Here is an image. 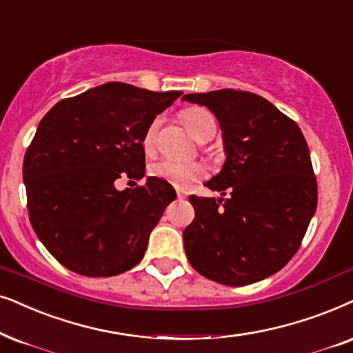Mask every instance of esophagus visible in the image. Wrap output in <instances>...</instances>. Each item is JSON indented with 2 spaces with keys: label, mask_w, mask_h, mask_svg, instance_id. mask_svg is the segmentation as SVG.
I'll list each match as a JSON object with an SVG mask.
<instances>
[{
  "label": "esophagus",
  "mask_w": 353,
  "mask_h": 353,
  "mask_svg": "<svg viewBox=\"0 0 353 353\" xmlns=\"http://www.w3.org/2000/svg\"><path fill=\"white\" fill-rule=\"evenodd\" d=\"M176 198L178 199H183V198H186V193L183 190H180V188H178L176 190Z\"/></svg>",
  "instance_id": "1"
}]
</instances>
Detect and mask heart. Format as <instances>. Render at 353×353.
I'll return each mask as SVG.
<instances>
[{
  "instance_id": "heart-1",
  "label": "heart",
  "mask_w": 353,
  "mask_h": 353,
  "mask_svg": "<svg viewBox=\"0 0 353 353\" xmlns=\"http://www.w3.org/2000/svg\"><path fill=\"white\" fill-rule=\"evenodd\" d=\"M183 121L191 134L196 139L208 134L209 131H216V118L208 108L204 107H191L183 112ZM162 123V118L157 117L149 123V126L145 128L143 134V145L144 149L150 152L155 148V141H157V132ZM150 175L163 180L176 188H190L194 185L196 181L203 180L204 176H208V167L203 162H176V160L163 159L159 160L150 165L149 168Z\"/></svg>"
}]
</instances>
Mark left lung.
<instances>
[{
  "mask_svg": "<svg viewBox=\"0 0 353 353\" xmlns=\"http://www.w3.org/2000/svg\"><path fill=\"white\" fill-rule=\"evenodd\" d=\"M183 100L204 105L221 123L227 160L205 186L228 193L227 199L190 196L188 261L223 285L263 281L294 258L316 210L308 144L299 125L261 95L222 89Z\"/></svg>",
  "mask_w": 353,
  "mask_h": 353,
  "instance_id": "obj_1",
  "label": "left lung"
}]
</instances>
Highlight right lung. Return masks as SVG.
I'll list each match as a JSON object with an SVG mask.
<instances>
[{
    "instance_id": "add662e5",
    "label": "right lung",
    "mask_w": 353,
    "mask_h": 353,
    "mask_svg": "<svg viewBox=\"0 0 353 353\" xmlns=\"http://www.w3.org/2000/svg\"><path fill=\"white\" fill-rule=\"evenodd\" d=\"M181 94L110 82L59 100L39 123L22 165L27 210L70 271L110 277L143 259L175 190L155 176L125 191L115 183L144 176L145 128Z\"/></svg>"
}]
</instances>
